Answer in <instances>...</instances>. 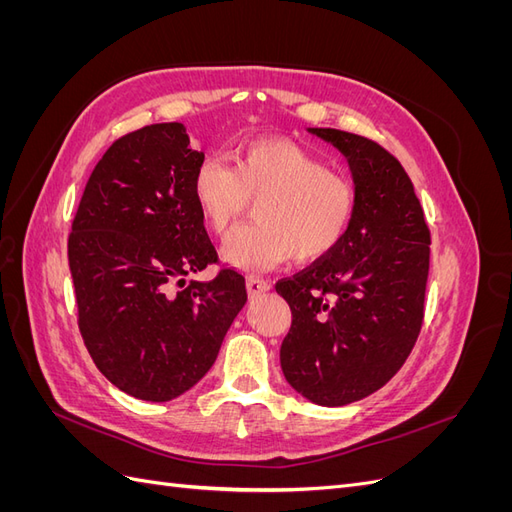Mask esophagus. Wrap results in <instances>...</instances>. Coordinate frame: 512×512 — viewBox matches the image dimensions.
Returning a JSON list of instances; mask_svg holds the SVG:
<instances>
[{
    "mask_svg": "<svg viewBox=\"0 0 512 512\" xmlns=\"http://www.w3.org/2000/svg\"><path fill=\"white\" fill-rule=\"evenodd\" d=\"M245 286H247V292H250V297H258V294L267 292L271 288V284L265 282V280H260V277H247Z\"/></svg>",
    "mask_w": 512,
    "mask_h": 512,
    "instance_id": "esophagus-1",
    "label": "esophagus"
}]
</instances>
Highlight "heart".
<instances>
[{"mask_svg":"<svg viewBox=\"0 0 512 512\" xmlns=\"http://www.w3.org/2000/svg\"><path fill=\"white\" fill-rule=\"evenodd\" d=\"M232 168L200 162L192 198L215 235H228L256 205V224L232 235L222 258L230 267L262 273L294 258L314 262L344 241L356 213L354 183L314 153L284 138H254L237 147Z\"/></svg>","mask_w":512,"mask_h":512,"instance_id":"obj_1","label":"heart"}]
</instances>
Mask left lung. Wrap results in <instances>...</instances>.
Listing matches in <instances>:
<instances>
[{
    "label": "left lung",
    "instance_id": "left-lung-1",
    "mask_svg": "<svg viewBox=\"0 0 512 512\" xmlns=\"http://www.w3.org/2000/svg\"><path fill=\"white\" fill-rule=\"evenodd\" d=\"M307 132L348 160L356 213L329 256L275 286L292 312L280 361L294 391L335 408L382 389L408 359L423 322L429 228L389 151L342 130Z\"/></svg>",
    "mask_w": 512,
    "mask_h": 512
}]
</instances>
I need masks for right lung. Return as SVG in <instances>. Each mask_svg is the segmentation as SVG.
<instances>
[{
  "instance_id": "add662e5",
  "label": "right lung",
  "mask_w": 512,
  "mask_h": 512,
  "mask_svg": "<svg viewBox=\"0 0 512 512\" xmlns=\"http://www.w3.org/2000/svg\"><path fill=\"white\" fill-rule=\"evenodd\" d=\"M203 160L177 121L121 136L96 164L72 222L81 335L102 374L136 399L190 391L247 301L232 269L185 284L218 260L192 198Z\"/></svg>"
}]
</instances>
